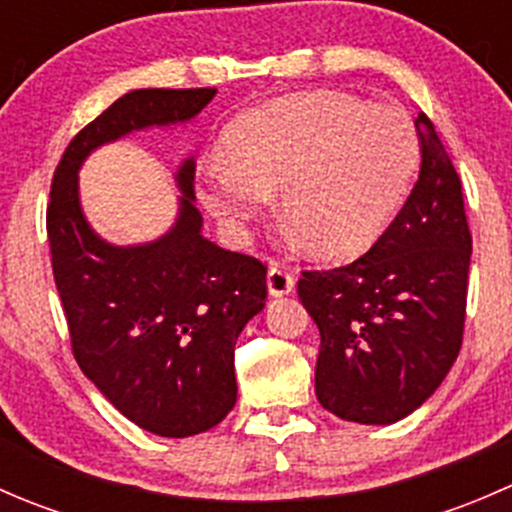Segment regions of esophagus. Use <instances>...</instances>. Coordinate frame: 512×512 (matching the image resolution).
Listing matches in <instances>:
<instances>
[{"instance_id":"esophagus-1","label":"esophagus","mask_w":512,"mask_h":512,"mask_svg":"<svg viewBox=\"0 0 512 512\" xmlns=\"http://www.w3.org/2000/svg\"><path fill=\"white\" fill-rule=\"evenodd\" d=\"M294 287V275L282 265H272L267 272V289H270L272 297H285L292 292Z\"/></svg>"}]
</instances>
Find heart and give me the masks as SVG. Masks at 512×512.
Listing matches in <instances>:
<instances>
[{
    "label": "heart",
    "mask_w": 512,
    "mask_h": 512,
    "mask_svg": "<svg viewBox=\"0 0 512 512\" xmlns=\"http://www.w3.org/2000/svg\"><path fill=\"white\" fill-rule=\"evenodd\" d=\"M414 123L394 106L337 91L252 108L203 175L205 208L242 230L280 190V210L319 255H352L384 232L416 173Z\"/></svg>",
    "instance_id": "obj_1"
}]
</instances>
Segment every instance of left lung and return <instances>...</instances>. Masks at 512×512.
<instances>
[{"mask_svg": "<svg viewBox=\"0 0 512 512\" xmlns=\"http://www.w3.org/2000/svg\"><path fill=\"white\" fill-rule=\"evenodd\" d=\"M416 131L421 170L394 223L352 265L297 282L322 337L314 391L344 421L414 414L461 352L473 247L461 178L426 113Z\"/></svg>", "mask_w": 512, "mask_h": 512, "instance_id": "1", "label": "left lung"}]
</instances>
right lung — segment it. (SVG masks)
<instances>
[{"label":"right lung","instance_id":"right-lung-1","mask_svg":"<svg viewBox=\"0 0 512 512\" xmlns=\"http://www.w3.org/2000/svg\"><path fill=\"white\" fill-rule=\"evenodd\" d=\"M215 89H138L71 138L46 208L51 270L81 371L128 421L165 438L218 426L237 401L235 342L262 312L267 267L203 237L195 160L175 173L178 220L146 245L118 247L86 223L79 168L103 143L198 116Z\"/></svg>","mask_w":512,"mask_h":512}]
</instances>
